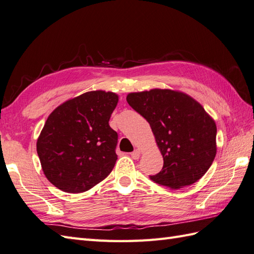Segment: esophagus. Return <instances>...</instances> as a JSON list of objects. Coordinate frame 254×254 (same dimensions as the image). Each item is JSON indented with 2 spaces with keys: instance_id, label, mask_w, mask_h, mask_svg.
Masks as SVG:
<instances>
[{
  "instance_id": "obj_1",
  "label": "esophagus",
  "mask_w": 254,
  "mask_h": 254,
  "mask_svg": "<svg viewBox=\"0 0 254 254\" xmlns=\"http://www.w3.org/2000/svg\"><path fill=\"white\" fill-rule=\"evenodd\" d=\"M131 157H132L134 160H137V159H139V157H140V152H139V150H137V149H136V150H134V151L131 153Z\"/></svg>"
}]
</instances>
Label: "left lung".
I'll return each mask as SVG.
<instances>
[{
    "label": "left lung",
    "instance_id": "1",
    "mask_svg": "<svg viewBox=\"0 0 254 254\" xmlns=\"http://www.w3.org/2000/svg\"><path fill=\"white\" fill-rule=\"evenodd\" d=\"M128 105L148 121L163 157L155 184L180 189L196 183L217 153V127L200 104L185 92L151 89L127 95Z\"/></svg>",
    "mask_w": 254,
    "mask_h": 254
}]
</instances>
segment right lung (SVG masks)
Returning <instances> with one entry per match:
<instances>
[{"mask_svg": "<svg viewBox=\"0 0 254 254\" xmlns=\"http://www.w3.org/2000/svg\"><path fill=\"white\" fill-rule=\"evenodd\" d=\"M118 101L110 91H89L49 115L36 149L45 176L58 189L88 191L113 171L118 134L108 121Z\"/></svg>", "mask_w": 254, "mask_h": 254, "instance_id": "right-lung-1", "label": "right lung"}]
</instances>
